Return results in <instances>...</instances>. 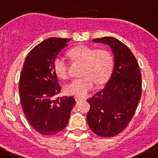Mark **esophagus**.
<instances>
[{
  "instance_id": "1",
  "label": "esophagus",
  "mask_w": 158,
  "mask_h": 158,
  "mask_svg": "<svg viewBox=\"0 0 158 158\" xmlns=\"http://www.w3.org/2000/svg\"><path fill=\"white\" fill-rule=\"evenodd\" d=\"M74 99H75L76 101H79V100H84V99L82 98V97H77V96H76V97H74Z\"/></svg>"
}]
</instances>
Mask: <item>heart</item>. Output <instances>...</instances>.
Here are the masks:
<instances>
[{
    "mask_svg": "<svg viewBox=\"0 0 158 158\" xmlns=\"http://www.w3.org/2000/svg\"><path fill=\"white\" fill-rule=\"evenodd\" d=\"M68 55L74 62L82 64L80 78L73 80L64 87L69 95L85 96L95 87V84H104L110 77L113 67L111 53L105 48H96L87 45H77L68 51ZM68 63L61 55L53 61V69L58 77L68 79Z\"/></svg>",
    "mask_w": 158,
    "mask_h": 158,
    "instance_id": "heart-1",
    "label": "heart"
}]
</instances>
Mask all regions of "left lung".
Returning <instances> with one entry per match:
<instances>
[{
    "label": "left lung",
    "mask_w": 158,
    "mask_h": 158,
    "mask_svg": "<svg viewBox=\"0 0 158 158\" xmlns=\"http://www.w3.org/2000/svg\"><path fill=\"white\" fill-rule=\"evenodd\" d=\"M93 41L109 45L115 64L105 87L87 100V123L96 135L110 138L124 130L132 118L141 97V74L135 57L124 43L114 37Z\"/></svg>",
    "instance_id": "left-lung-1"
}]
</instances>
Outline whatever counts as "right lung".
<instances>
[{"label": "right lung", "mask_w": 158, "mask_h": 158, "mask_svg": "<svg viewBox=\"0 0 158 158\" xmlns=\"http://www.w3.org/2000/svg\"><path fill=\"white\" fill-rule=\"evenodd\" d=\"M71 39L50 38L35 45L26 58L19 91L24 114L32 128L43 135H53L67 126L75 104L73 97L54 99L61 86L53 61Z\"/></svg>", "instance_id": "right-lung-1"}]
</instances>
